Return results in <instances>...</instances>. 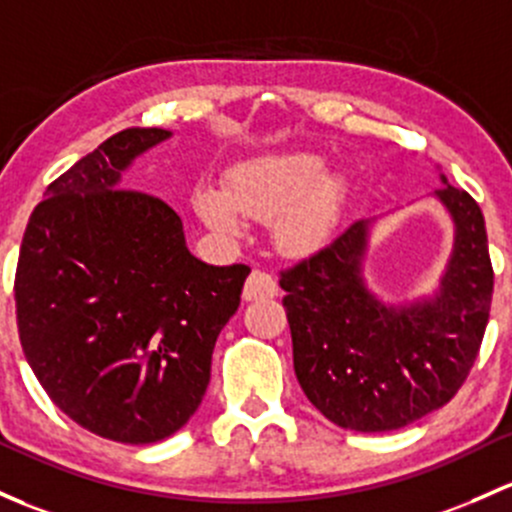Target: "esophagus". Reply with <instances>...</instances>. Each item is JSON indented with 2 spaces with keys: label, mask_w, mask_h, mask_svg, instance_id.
<instances>
[{
  "label": "esophagus",
  "mask_w": 512,
  "mask_h": 512,
  "mask_svg": "<svg viewBox=\"0 0 512 512\" xmlns=\"http://www.w3.org/2000/svg\"><path fill=\"white\" fill-rule=\"evenodd\" d=\"M274 294H277V282H274L272 274L265 270H252L245 282V289H242V299L245 301L270 299Z\"/></svg>",
  "instance_id": "1"
}]
</instances>
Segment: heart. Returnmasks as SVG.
Here are the masks:
<instances>
[{"label":"heart","mask_w":512,"mask_h":512,"mask_svg":"<svg viewBox=\"0 0 512 512\" xmlns=\"http://www.w3.org/2000/svg\"><path fill=\"white\" fill-rule=\"evenodd\" d=\"M346 201V179L311 152H274L233 166L223 193L198 188L193 208L213 230L233 235L245 218L270 220L279 252L304 257L331 238Z\"/></svg>","instance_id":"obj_1"}]
</instances>
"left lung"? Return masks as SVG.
Segmentation results:
<instances>
[{"label":"left lung","mask_w":512,"mask_h":512,"mask_svg":"<svg viewBox=\"0 0 512 512\" xmlns=\"http://www.w3.org/2000/svg\"><path fill=\"white\" fill-rule=\"evenodd\" d=\"M434 191L454 220V250L434 297L387 306L365 287L370 220L279 274L294 373L326 419L390 432L444 407L469 378L493 297L486 220L466 191Z\"/></svg>","instance_id":"left-lung-1"}]
</instances>
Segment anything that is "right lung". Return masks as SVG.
I'll return each instance as SVG.
<instances>
[{
    "label": "right lung",
    "mask_w": 512,
    "mask_h": 512,
    "mask_svg": "<svg viewBox=\"0 0 512 512\" xmlns=\"http://www.w3.org/2000/svg\"><path fill=\"white\" fill-rule=\"evenodd\" d=\"M169 137L122 129L75 161L31 213L16 265L31 370L58 410L122 444L171 437L198 410L250 274L193 257L174 208L120 188L122 171Z\"/></svg>",
    "instance_id": "1"
}]
</instances>
